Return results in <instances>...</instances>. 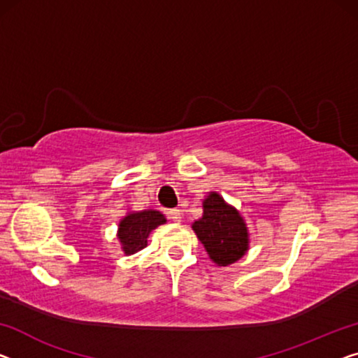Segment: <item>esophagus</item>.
<instances>
[{"instance_id":"34e87169","label":"esophagus","mask_w":358,"mask_h":358,"mask_svg":"<svg viewBox=\"0 0 358 358\" xmlns=\"http://www.w3.org/2000/svg\"><path fill=\"white\" fill-rule=\"evenodd\" d=\"M167 217L173 222H181V210L180 209H170L167 212Z\"/></svg>"}]
</instances>
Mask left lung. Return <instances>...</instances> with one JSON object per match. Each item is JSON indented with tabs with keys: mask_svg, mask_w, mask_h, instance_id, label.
Listing matches in <instances>:
<instances>
[{
	"mask_svg": "<svg viewBox=\"0 0 358 358\" xmlns=\"http://www.w3.org/2000/svg\"><path fill=\"white\" fill-rule=\"evenodd\" d=\"M202 207L204 213L193 223L197 239L204 244L209 257L218 266L234 264L249 249L246 222L218 193L207 196Z\"/></svg>",
	"mask_w": 358,
	"mask_h": 358,
	"instance_id": "8db88e82",
	"label": "left lung"
}]
</instances>
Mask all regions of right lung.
I'll return each mask as SVG.
<instances>
[{"instance_id": "obj_1", "label": "right lung", "mask_w": 358, "mask_h": 358, "mask_svg": "<svg viewBox=\"0 0 358 358\" xmlns=\"http://www.w3.org/2000/svg\"><path fill=\"white\" fill-rule=\"evenodd\" d=\"M165 217L159 210H141L130 212L119 223L117 238L122 244V249L127 255L135 254L148 246V236L159 225L165 223Z\"/></svg>"}]
</instances>
